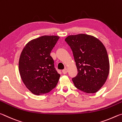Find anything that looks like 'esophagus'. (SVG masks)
I'll return each mask as SVG.
<instances>
[{
  "label": "esophagus",
  "mask_w": 122,
  "mask_h": 122,
  "mask_svg": "<svg viewBox=\"0 0 122 122\" xmlns=\"http://www.w3.org/2000/svg\"><path fill=\"white\" fill-rule=\"evenodd\" d=\"M68 72V69L67 68H65L63 70H62V73L64 74H66V73H67Z\"/></svg>",
  "instance_id": "1"
}]
</instances>
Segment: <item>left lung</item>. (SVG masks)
<instances>
[{"instance_id":"1","label":"left lung","mask_w":122,"mask_h":122,"mask_svg":"<svg viewBox=\"0 0 122 122\" xmlns=\"http://www.w3.org/2000/svg\"><path fill=\"white\" fill-rule=\"evenodd\" d=\"M65 41L73 51L78 71L72 79L75 87L88 94L97 92L110 70L106 47L97 38L85 34L69 36Z\"/></svg>"}]
</instances>
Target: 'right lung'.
Wrapping results in <instances>:
<instances>
[{"mask_svg": "<svg viewBox=\"0 0 122 122\" xmlns=\"http://www.w3.org/2000/svg\"><path fill=\"white\" fill-rule=\"evenodd\" d=\"M60 37L44 36L26 45L20 54L19 71L27 88L36 95L48 93L58 83L57 73L50 53Z\"/></svg>", "mask_w": 122, "mask_h": 122, "instance_id": "obj_1", "label": "right lung"}]
</instances>
